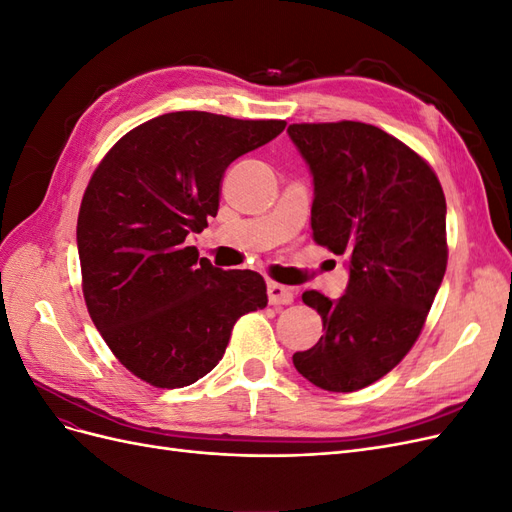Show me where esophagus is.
<instances>
[{
    "mask_svg": "<svg viewBox=\"0 0 512 512\" xmlns=\"http://www.w3.org/2000/svg\"><path fill=\"white\" fill-rule=\"evenodd\" d=\"M267 294H269L271 305H290L294 301V288L277 284V282H269Z\"/></svg>",
    "mask_w": 512,
    "mask_h": 512,
    "instance_id": "obj_1",
    "label": "esophagus"
}]
</instances>
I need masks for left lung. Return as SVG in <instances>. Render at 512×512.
<instances>
[{
  "label": "left lung",
  "instance_id": "8db88e82",
  "mask_svg": "<svg viewBox=\"0 0 512 512\" xmlns=\"http://www.w3.org/2000/svg\"><path fill=\"white\" fill-rule=\"evenodd\" d=\"M288 136L314 177L312 237L350 269L337 301L303 292L324 335L292 363L320 389L352 393L389 374L423 331L448 260L446 200L431 166L369 123H292Z\"/></svg>",
  "mask_w": 512,
  "mask_h": 512
}]
</instances>
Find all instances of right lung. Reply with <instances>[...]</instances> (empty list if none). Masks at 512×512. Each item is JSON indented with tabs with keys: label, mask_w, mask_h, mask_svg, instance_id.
Returning <instances> with one entry per match:
<instances>
[{
	"label": "right lung",
	"mask_w": 512,
	"mask_h": 512,
	"mask_svg": "<svg viewBox=\"0 0 512 512\" xmlns=\"http://www.w3.org/2000/svg\"><path fill=\"white\" fill-rule=\"evenodd\" d=\"M284 128L280 119L166 113L121 136L91 175L76 222L83 297L136 378L181 389L207 376L235 322L267 305L262 275L213 267L185 237L218 215L230 162Z\"/></svg>",
	"instance_id": "obj_1"
}]
</instances>
